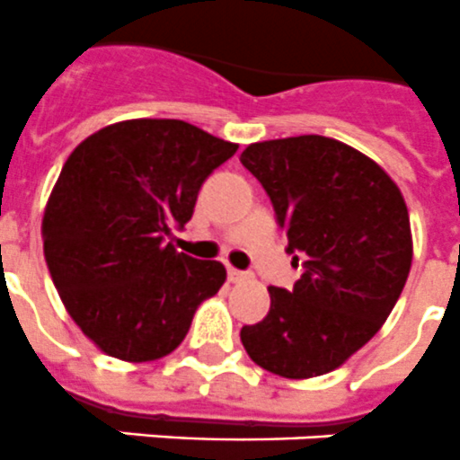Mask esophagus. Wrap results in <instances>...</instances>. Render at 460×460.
Returning <instances> with one entry per match:
<instances>
[{
    "mask_svg": "<svg viewBox=\"0 0 460 460\" xmlns=\"http://www.w3.org/2000/svg\"><path fill=\"white\" fill-rule=\"evenodd\" d=\"M249 277H252L249 272L237 270V268H227V279H230V282H244Z\"/></svg>",
    "mask_w": 460,
    "mask_h": 460,
    "instance_id": "1",
    "label": "esophagus"
}]
</instances>
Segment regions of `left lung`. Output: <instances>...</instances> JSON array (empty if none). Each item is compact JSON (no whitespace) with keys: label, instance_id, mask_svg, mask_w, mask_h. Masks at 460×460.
<instances>
[{"label":"left lung","instance_id":"8db88e82","mask_svg":"<svg viewBox=\"0 0 460 460\" xmlns=\"http://www.w3.org/2000/svg\"><path fill=\"white\" fill-rule=\"evenodd\" d=\"M239 162L270 195L287 252L305 256L294 289L270 287V313L239 339L270 374H329L374 339L407 284L404 197L374 159L326 136L252 143Z\"/></svg>","mask_w":460,"mask_h":460}]
</instances>
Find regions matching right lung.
Instances as JSON below:
<instances>
[{
    "label": "right lung",
    "instance_id": "obj_1",
    "mask_svg": "<svg viewBox=\"0 0 460 460\" xmlns=\"http://www.w3.org/2000/svg\"><path fill=\"white\" fill-rule=\"evenodd\" d=\"M181 119L102 127L70 153L49 195L41 239L60 301L110 358L155 362L183 343L226 268L166 242L192 218L197 192L237 153Z\"/></svg>",
    "mask_w": 460,
    "mask_h": 460
}]
</instances>
